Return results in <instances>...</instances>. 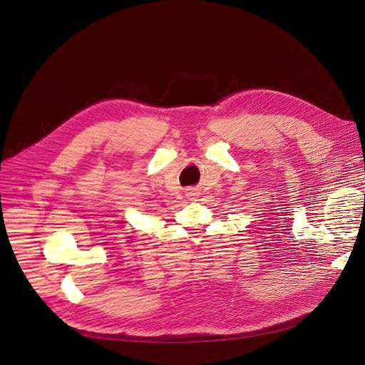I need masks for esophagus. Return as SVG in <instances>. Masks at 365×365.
Returning <instances> with one entry per match:
<instances>
[{
  "instance_id": "obj_1",
  "label": "esophagus",
  "mask_w": 365,
  "mask_h": 365,
  "mask_svg": "<svg viewBox=\"0 0 365 365\" xmlns=\"http://www.w3.org/2000/svg\"><path fill=\"white\" fill-rule=\"evenodd\" d=\"M190 195H195V193H192V192H190Z\"/></svg>"
}]
</instances>
